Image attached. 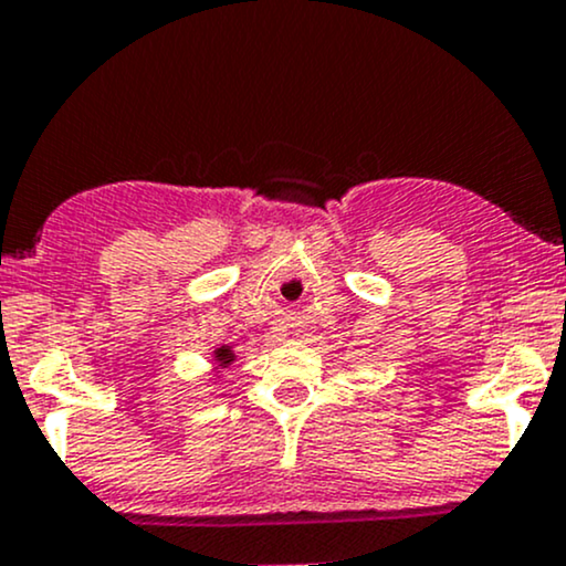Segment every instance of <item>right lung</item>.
Masks as SVG:
<instances>
[{"instance_id":"add662e5","label":"right lung","mask_w":566,"mask_h":566,"mask_svg":"<svg viewBox=\"0 0 566 566\" xmlns=\"http://www.w3.org/2000/svg\"><path fill=\"white\" fill-rule=\"evenodd\" d=\"M216 361H218V367H229L231 361H233L231 348H229V346H220V348L216 350Z\"/></svg>"}]
</instances>
